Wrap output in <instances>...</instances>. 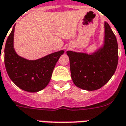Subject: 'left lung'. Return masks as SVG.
Listing matches in <instances>:
<instances>
[{"label":"left lung","instance_id":"8db88e82","mask_svg":"<svg viewBox=\"0 0 126 126\" xmlns=\"http://www.w3.org/2000/svg\"><path fill=\"white\" fill-rule=\"evenodd\" d=\"M104 47L93 55L67 51L72 80L78 87L86 90L99 89L109 82L118 63L116 37L108 23H105Z\"/></svg>","mask_w":126,"mask_h":126}]
</instances>
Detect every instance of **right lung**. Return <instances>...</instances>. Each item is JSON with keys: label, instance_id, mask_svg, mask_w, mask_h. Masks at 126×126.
I'll return each mask as SVG.
<instances>
[{"label": "right lung", "instance_id": "obj_1", "mask_svg": "<svg viewBox=\"0 0 126 126\" xmlns=\"http://www.w3.org/2000/svg\"><path fill=\"white\" fill-rule=\"evenodd\" d=\"M15 27L7 38L4 47V65L10 79L21 89L36 93L49 83L56 63L64 51L54 52L35 61L18 56L13 48Z\"/></svg>", "mask_w": 126, "mask_h": 126}]
</instances>
